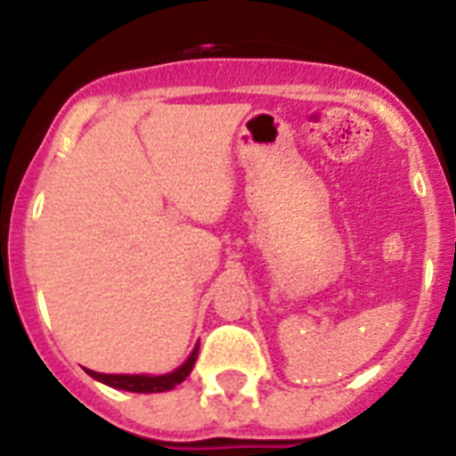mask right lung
<instances>
[{"mask_svg": "<svg viewBox=\"0 0 456 456\" xmlns=\"http://www.w3.org/2000/svg\"><path fill=\"white\" fill-rule=\"evenodd\" d=\"M196 358H199V342H196L193 352L189 354V358L178 370H173L168 374H159V377H148V374H100L93 372V370H88V374L95 381H102V384L118 390H130V393H164V390H171L178 384H183L184 379L189 377V372L193 370Z\"/></svg>", "mask_w": 456, "mask_h": 456, "instance_id": "obj_1", "label": "right lung"}]
</instances>
